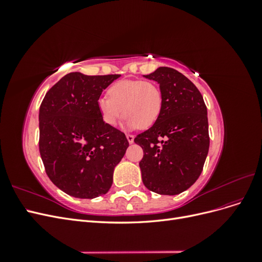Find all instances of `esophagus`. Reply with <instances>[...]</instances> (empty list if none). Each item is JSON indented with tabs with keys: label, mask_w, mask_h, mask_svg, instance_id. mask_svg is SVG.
Returning a JSON list of instances; mask_svg holds the SVG:
<instances>
[{
	"label": "esophagus",
	"mask_w": 262,
	"mask_h": 262,
	"mask_svg": "<svg viewBox=\"0 0 262 262\" xmlns=\"http://www.w3.org/2000/svg\"><path fill=\"white\" fill-rule=\"evenodd\" d=\"M126 139H128V142L130 144H132L134 142V136H132V134H126Z\"/></svg>",
	"instance_id": "1"
}]
</instances>
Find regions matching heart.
I'll use <instances>...</instances> for the list:
<instances>
[{
	"label": "heart",
	"mask_w": 262,
	"mask_h": 262,
	"mask_svg": "<svg viewBox=\"0 0 262 262\" xmlns=\"http://www.w3.org/2000/svg\"><path fill=\"white\" fill-rule=\"evenodd\" d=\"M109 97L98 99V112L108 125H116L123 115L124 128L132 130L152 126L163 108V93L150 81L123 80L115 83L108 91Z\"/></svg>",
	"instance_id": "1"
}]
</instances>
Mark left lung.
I'll return each instance as SVG.
<instances>
[{"label":"left lung","instance_id":"1","mask_svg":"<svg viewBox=\"0 0 262 262\" xmlns=\"http://www.w3.org/2000/svg\"><path fill=\"white\" fill-rule=\"evenodd\" d=\"M143 76L160 85L163 108L157 121L134 139L144 152L142 181L158 194H179L199 178L208 156V110L199 90L177 70L161 67Z\"/></svg>","mask_w":262,"mask_h":262}]
</instances>
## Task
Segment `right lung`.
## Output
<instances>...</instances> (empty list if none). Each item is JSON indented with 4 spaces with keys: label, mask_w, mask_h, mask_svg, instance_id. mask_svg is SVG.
<instances>
[{
    "label": "right lung",
    "mask_w": 262,
    "mask_h": 262,
    "mask_svg": "<svg viewBox=\"0 0 262 262\" xmlns=\"http://www.w3.org/2000/svg\"><path fill=\"white\" fill-rule=\"evenodd\" d=\"M120 75L69 73L46 94L39 109V150L50 180L80 199L106 194L129 146L124 133L98 112L102 91Z\"/></svg>",
    "instance_id": "right-lung-1"
}]
</instances>
